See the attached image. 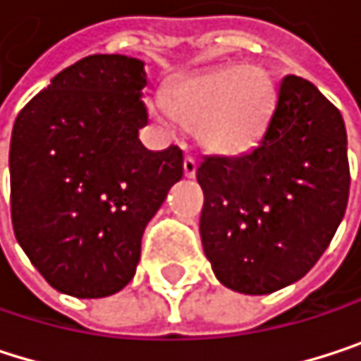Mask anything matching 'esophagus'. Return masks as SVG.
Segmentation results:
<instances>
[{
    "label": "esophagus",
    "mask_w": 361,
    "mask_h": 361,
    "mask_svg": "<svg viewBox=\"0 0 361 361\" xmlns=\"http://www.w3.org/2000/svg\"><path fill=\"white\" fill-rule=\"evenodd\" d=\"M195 173H197V160H195V156H186L184 158V175L186 177H195Z\"/></svg>",
    "instance_id": "obj_1"
}]
</instances>
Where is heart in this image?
<instances>
[{"label": "heart", "instance_id": "b5f03b06", "mask_svg": "<svg viewBox=\"0 0 361 361\" xmlns=\"http://www.w3.org/2000/svg\"><path fill=\"white\" fill-rule=\"evenodd\" d=\"M271 101L273 80L264 67L224 65L173 84L166 105L152 103L149 116L169 133L182 124L209 149L237 154L258 139Z\"/></svg>", "mask_w": 361, "mask_h": 361}]
</instances>
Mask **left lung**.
<instances>
[{"label":"left lung","mask_w":361,"mask_h":361,"mask_svg":"<svg viewBox=\"0 0 361 361\" xmlns=\"http://www.w3.org/2000/svg\"><path fill=\"white\" fill-rule=\"evenodd\" d=\"M201 241L220 283L271 294L302 279L330 245L349 201L341 111L305 78L286 75L250 152L203 156Z\"/></svg>","instance_id":"obj_1"}]
</instances>
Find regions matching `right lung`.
Wrapping results in <instances>:
<instances>
[{"mask_svg": "<svg viewBox=\"0 0 361 361\" xmlns=\"http://www.w3.org/2000/svg\"><path fill=\"white\" fill-rule=\"evenodd\" d=\"M143 61L90 54L16 116L10 209L16 241L59 292L103 298L135 275L141 237L184 175L177 145L149 152Z\"/></svg>", "mask_w": 361, "mask_h": 361, "instance_id": "add662e5", "label": "right lung"}]
</instances>
